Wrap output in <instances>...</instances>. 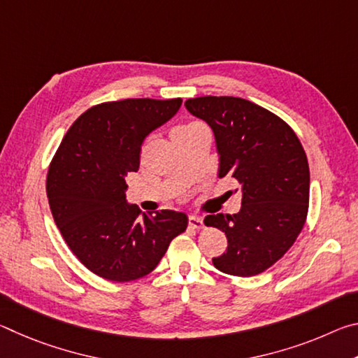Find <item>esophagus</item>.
Instances as JSON below:
<instances>
[{
	"instance_id": "obj_1",
	"label": "esophagus",
	"mask_w": 358,
	"mask_h": 358,
	"mask_svg": "<svg viewBox=\"0 0 358 358\" xmlns=\"http://www.w3.org/2000/svg\"><path fill=\"white\" fill-rule=\"evenodd\" d=\"M189 226H191L192 229H196V230L203 229L202 217H199V216H196V215H191V216H189Z\"/></svg>"
}]
</instances>
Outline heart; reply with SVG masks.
I'll list each match as a JSON object with an SVG mask.
<instances>
[{
    "mask_svg": "<svg viewBox=\"0 0 358 358\" xmlns=\"http://www.w3.org/2000/svg\"><path fill=\"white\" fill-rule=\"evenodd\" d=\"M196 126H199V124H194V123H191V124H183V126H178V128H175V129H173V132L187 131V129H192V128H196Z\"/></svg>",
    "mask_w": 358,
    "mask_h": 358,
    "instance_id": "obj_1",
    "label": "heart"
}]
</instances>
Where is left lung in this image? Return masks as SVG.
Returning a JSON list of instances; mask_svg holds the SVG:
<instances>
[{
  "label": "left lung",
  "instance_id": "obj_1",
  "mask_svg": "<svg viewBox=\"0 0 358 358\" xmlns=\"http://www.w3.org/2000/svg\"><path fill=\"white\" fill-rule=\"evenodd\" d=\"M185 106L213 131L217 177L241 185L238 213L203 220L227 237V251L213 257V265L234 276L262 273L287 252L305 224L310 202L305 150L289 124L251 101L203 96Z\"/></svg>",
  "mask_w": 358,
  "mask_h": 358
}]
</instances>
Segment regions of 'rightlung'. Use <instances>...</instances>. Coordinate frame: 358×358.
<instances>
[{
    "label": "right lung",
    "mask_w": 358,
    "mask_h": 358,
    "mask_svg": "<svg viewBox=\"0 0 358 358\" xmlns=\"http://www.w3.org/2000/svg\"><path fill=\"white\" fill-rule=\"evenodd\" d=\"M181 99H124L94 106L66 132L47 175L57 227L80 262L108 281L148 275L187 227L183 211L138 217L126 178L141 166L151 132L180 110Z\"/></svg>",
    "instance_id": "right-lung-1"
}]
</instances>
